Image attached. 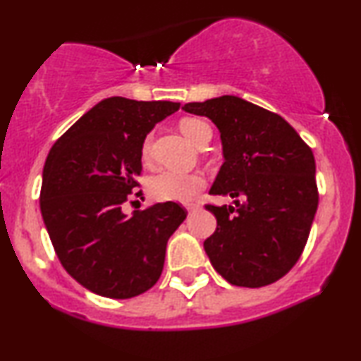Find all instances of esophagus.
<instances>
[{"label":"esophagus","mask_w":361,"mask_h":361,"mask_svg":"<svg viewBox=\"0 0 361 361\" xmlns=\"http://www.w3.org/2000/svg\"><path fill=\"white\" fill-rule=\"evenodd\" d=\"M185 209L189 210V212H195V210L200 209V205H199V204H187Z\"/></svg>","instance_id":"34e87169"}]
</instances>
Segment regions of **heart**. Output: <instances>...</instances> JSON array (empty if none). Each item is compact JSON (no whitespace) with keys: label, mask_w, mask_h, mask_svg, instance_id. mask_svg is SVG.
<instances>
[{"label":"heart","mask_w":361,"mask_h":361,"mask_svg":"<svg viewBox=\"0 0 361 361\" xmlns=\"http://www.w3.org/2000/svg\"><path fill=\"white\" fill-rule=\"evenodd\" d=\"M180 131L187 140L200 146L205 137L212 136V128L202 118L185 116L179 121ZM152 136L147 135L141 145V157L145 161L151 159ZM151 195L157 200H174L187 202L195 197L205 187L204 176L199 172H179L172 169H161L149 177L147 182Z\"/></svg>","instance_id":"heart-1"}]
</instances>
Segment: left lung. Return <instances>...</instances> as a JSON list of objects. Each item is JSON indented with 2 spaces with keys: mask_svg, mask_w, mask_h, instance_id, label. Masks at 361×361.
Returning a JSON list of instances; mask_svg holds the SVG:
<instances>
[{
  "mask_svg": "<svg viewBox=\"0 0 361 361\" xmlns=\"http://www.w3.org/2000/svg\"><path fill=\"white\" fill-rule=\"evenodd\" d=\"M220 130L225 162L207 204L216 230L204 241L215 271L230 284L261 288L288 274L302 255L319 205L315 159L298 131L279 116L233 95L185 103Z\"/></svg>",
  "mask_w": 361,
  "mask_h": 361,
  "instance_id": "8db88e82",
  "label": "left lung"
}]
</instances>
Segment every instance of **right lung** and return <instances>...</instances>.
I'll return each instance as SVG.
<instances>
[{
  "mask_svg": "<svg viewBox=\"0 0 361 361\" xmlns=\"http://www.w3.org/2000/svg\"><path fill=\"white\" fill-rule=\"evenodd\" d=\"M174 102L111 97L73 123L49 151L41 212L63 269L92 293L130 299L151 289L164 268L171 235L187 212L176 202L123 214L141 195V145Z\"/></svg>",
  "mask_w": 361,
  "mask_h": 361,
  "instance_id": "add662e5",
  "label": "right lung"
}]
</instances>
